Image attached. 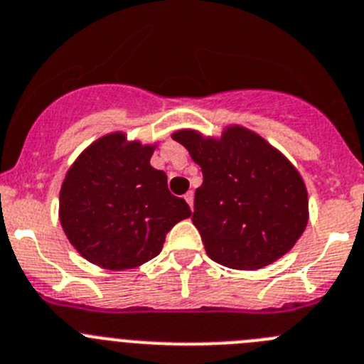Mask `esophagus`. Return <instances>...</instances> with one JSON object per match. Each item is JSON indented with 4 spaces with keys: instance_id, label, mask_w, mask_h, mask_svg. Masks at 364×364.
Returning <instances> with one entry per match:
<instances>
[{
    "instance_id": "1",
    "label": "esophagus",
    "mask_w": 364,
    "mask_h": 364,
    "mask_svg": "<svg viewBox=\"0 0 364 364\" xmlns=\"http://www.w3.org/2000/svg\"><path fill=\"white\" fill-rule=\"evenodd\" d=\"M184 198H186V202H188V204H189V208L193 209V200H195V195H193V191H188V193H186Z\"/></svg>"
}]
</instances>
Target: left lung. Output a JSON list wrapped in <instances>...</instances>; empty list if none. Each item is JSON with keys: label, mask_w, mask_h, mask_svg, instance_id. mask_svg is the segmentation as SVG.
Here are the masks:
<instances>
[{"label": "left lung", "mask_w": 364, "mask_h": 364, "mask_svg": "<svg viewBox=\"0 0 364 364\" xmlns=\"http://www.w3.org/2000/svg\"><path fill=\"white\" fill-rule=\"evenodd\" d=\"M171 136L202 168L191 220L209 258L229 269L258 271L294 247L309 222V195L279 149L240 124L225 126L220 136L196 129Z\"/></svg>", "instance_id": "1"}]
</instances>
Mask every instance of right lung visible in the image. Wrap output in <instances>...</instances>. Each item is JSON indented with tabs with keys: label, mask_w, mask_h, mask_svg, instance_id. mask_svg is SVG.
I'll return each instance as SVG.
<instances>
[{
	"label": "right lung",
	"mask_w": 364,
	"mask_h": 364,
	"mask_svg": "<svg viewBox=\"0 0 364 364\" xmlns=\"http://www.w3.org/2000/svg\"><path fill=\"white\" fill-rule=\"evenodd\" d=\"M155 144L124 132L99 136L66 171L59 191L63 231L79 255L109 271L135 269L155 258L175 223L191 216L155 169Z\"/></svg>",
	"instance_id": "right-lung-1"
}]
</instances>
